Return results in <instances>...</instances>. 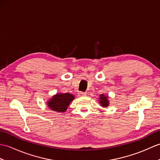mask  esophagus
I'll use <instances>...</instances> for the list:
<instances>
[{
	"label": "esophagus",
	"instance_id": "esophagus-1",
	"mask_svg": "<svg viewBox=\"0 0 160 160\" xmlns=\"http://www.w3.org/2000/svg\"><path fill=\"white\" fill-rule=\"evenodd\" d=\"M86 95H87V93H84V92H79V93H78V96H80V97L85 96Z\"/></svg>",
	"mask_w": 160,
	"mask_h": 160
}]
</instances>
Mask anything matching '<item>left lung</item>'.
<instances>
[{
    "label": "left lung",
    "instance_id": "1",
    "mask_svg": "<svg viewBox=\"0 0 160 160\" xmlns=\"http://www.w3.org/2000/svg\"><path fill=\"white\" fill-rule=\"evenodd\" d=\"M108 96H105L104 94L100 95L99 98V103L102 107H107L109 105V100H108Z\"/></svg>",
    "mask_w": 160,
    "mask_h": 160
}]
</instances>
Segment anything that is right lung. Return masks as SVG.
I'll return each instance as SVG.
<instances>
[{"label": "right lung", "mask_w": 160, "mask_h": 160, "mask_svg": "<svg viewBox=\"0 0 160 160\" xmlns=\"http://www.w3.org/2000/svg\"><path fill=\"white\" fill-rule=\"evenodd\" d=\"M75 99V96L68 93H57L47 101L51 110L56 112H65L70 103Z\"/></svg>", "instance_id": "right-lung-1"}]
</instances>
